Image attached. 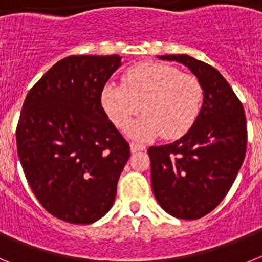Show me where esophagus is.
Masks as SVG:
<instances>
[{"label": "esophagus", "mask_w": 262, "mask_h": 262, "mask_svg": "<svg viewBox=\"0 0 262 262\" xmlns=\"http://www.w3.org/2000/svg\"><path fill=\"white\" fill-rule=\"evenodd\" d=\"M129 147H131V152L135 154V152L139 151H144L145 145L142 144V143H136V142H131L129 143Z\"/></svg>", "instance_id": "1"}]
</instances>
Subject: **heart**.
Masks as SVG:
<instances>
[{
	"label": "heart",
	"mask_w": 262,
	"mask_h": 262,
	"mask_svg": "<svg viewBox=\"0 0 262 262\" xmlns=\"http://www.w3.org/2000/svg\"><path fill=\"white\" fill-rule=\"evenodd\" d=\"M202 99L195 76L154 61L131 67L122 76V85L107 84L101 93L103 110L119 129H126L139 111L144 113L129 129L143 139L186 134L200 115Z\"/></svg>",
	"instance_id": "obj_1"
}]
</instances>
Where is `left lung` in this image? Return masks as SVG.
Segmentation results:
<instances>
[{
  "label": "left lung",
  "mask_w": 262,
  "mask_h": 262,
  "mask_svg": "<svg viewBox=\"0 0 262 262\" xmlns=\"http://www.w3.org/2000/svg\"><path fill=\"white\" fill-rule=\"evenodd\" d=\"M193 72L203 89L201 113L187 134L148 148L152 190L168 214L194 221L227 195L247 152V120L240 99L211 66L187 55H165Z\"/></svg>",
  "instance_id": "obj_1"
}]
</instances>
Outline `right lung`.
Returning a JSON list of instances; mask_svg holds the SVG:
<instances>
[{
  "label": "right lung",
  "mask_w": 262,
  "mask_h": 262,
  "mask_svg": "<svg viewBox=\"0 0 262 262\" xmlns=\"http://www.w3.org/2000/svg\"><path fill=\"white\" fill-rule=\"evenodd\" d=\"M122 57L72 55L30 89L17 126L23 172L57 219L90 224L114 203L129 145L101 103Z\"/></svg>",
  "instance_id": "1"
}]
</instances>
